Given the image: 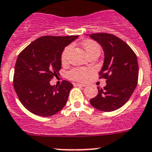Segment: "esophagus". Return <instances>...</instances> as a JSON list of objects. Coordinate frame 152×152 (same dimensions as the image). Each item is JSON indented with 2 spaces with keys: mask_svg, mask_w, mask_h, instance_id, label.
<instances>
[{
  "mask_svg": "<svg viewBox=\"0 0 152 152\" xmlns=\"http://www.w3.org/2000/svg\"><path fill=\"white\" fill-rule=\"evenodd\" d=\"M75 86H86L85 84H82V83H75L74 84Z\"/></svg>",
  "mask_w": 152,
  "mask_h": 152,
  "instance_id": "obj_1",
  "label": "esophagus"
}]
</instances>
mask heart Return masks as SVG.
Segmentation results:
<instances>
[{
    "label": "heart",
    "instance_id": "b5f03b06",
    "mask_svg": "<svg viewBox=\"0 0 152 152\" xmlns=\"http://www.w3.org/2000/svg\"><path fill=\"white\" fill-rule=\"evenodd\" d=\"M83 47L84 50H85L86 53L87 55L90 54L91 53L94 52L96 50L100 51V47L99 45L96 42L93 41H86L83 44ZM72 49V45H69L68 47H66L64 49V50L62 53L61 56V61L63 63H66L68 60L69 55L70 53L71 50ZM89 71L87 69H80L76 68L73 69L72 70H70L68 73L69 78H70L72 80H84L86 79L87 76L89 74Z\"/></svg>",
    "mask_w": 152,
    "mask_h": 152
}]
</instances>
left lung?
I'll use <instances>...</instances> for the list:
<instances>
[{"label": "left lung", "instance_id": "obj_1", "mask_svg": "<svg viewBox=\"0 0 152 152\" xmlns=\"http://www.w3.org/2000/svg\"><path fill=\"white\" fill-rule=\"evenodd\" d=\"M89 36L103 49L105 57L99 75L106 79V86L103 89L98 87V94L90 99V104L100 111H115L127 102L136 88L137 56L127 43L113 34L99 33Z\"/></svg>", "mask_w": 152, "mask_h": 152}]
</instances>
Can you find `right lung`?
<instances>
[{
	"instance_id": "1",
	"label": "right lung",
	"mask_w": 152,
	"mask_h": 152,
	"mask_svg": "<svg viewBox=\"0 0 152 152\" xmlns=\"http://www.w3.org/2000/svg\"><path fill=\"white\" fill-rule=\"evenodd\" d=\"M78 37H41L18 55L14 87L22 105L33 114L48 117L65 106L72 84L63 80L55 86L50 81L59 74L64 48Z\"/></svg>"
}]
</instances>
